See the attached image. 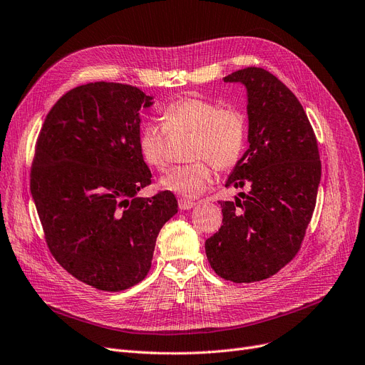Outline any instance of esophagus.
<instances>
[{
    "instance_id": "obj_1",
    "label": "esophagus",
    "mask_w": 365,
    "mask_h": 365,
    "mask_svg": "<svg viewBox=\"0 0 365 365\" xmlns=\"http://www.w3.org/2000/svg\"><path fill=\"white\" fill-rule=\"evenodd\" d=\"M178 206H180V210H182V211H188V210H192V207L196 206V202L187 200V199H180Z\"/></svg>"
}]
</instances>
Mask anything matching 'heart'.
Returning a JSON list of instances; mask_svg holds the SVG:
<instances>
[{
    "label": "heart",
    "mask_w": 365,
    "mask_h": 365,
    "mask_svg": "<svg viewBox=\"0 0 365 365\" xmlns=\"http://www.w3.org/2000/svg\"><path fill=\"white\" fill-rule=\"evenodd\" d=\"M162 128L155 121L145 123L138 133V150L143 160L163 170L169 163L167 129L170 135L193 133L190 158L196 162L172 168L160 185L184 197H197L214 182L215 173L233 168L245 148V117L236 108H221L217 102L203 98H181L162 110Z\"/></svg>",
    "instance_id": "heart-1"
}]
</instances>
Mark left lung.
<instances>
[{"instance_id":"8db88e82","label":"left lung","mask_w":365,"mask_h":365,"mask_svg":"<svg viewBox=\"0 0 365 365\" xmlns=\"http://www.w3.org/2000/svg\"><path fill=\"white\" fill-rule=\"evenodd\" d=\"M247 89L248 150L225 185L250 188L220 202L221 229L205 242L207 262L224 279L263 281L296 257L315 210L321 162L302 103L263 68L222 78Z\"/></svg>"}]
</instances>
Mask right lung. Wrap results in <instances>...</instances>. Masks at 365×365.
<instances>
[{
  "instance_id": "1",
  "label": "right lung",
  "mask_w": 365,
  "mask_h": 365,
  "mask_svg": "<svg viewBox=\"0 0 365 365\" xmlns=\"http://www.w3.org/2000/svg\"><path fill=\"white\" fill-rule=\"evenodd\" d=\"M153 99L129 84L78 86L48 111L37 141L31 193L48 250L102 291L144 279L160 229L178 212L170 192L136 197L151 182L138 133Z\"/></svg>"
}]
</instances>
